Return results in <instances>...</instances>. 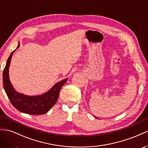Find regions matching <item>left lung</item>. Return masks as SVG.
<instances>
[{"label":"left lung","instance_id":"left-lung-1","mask_svg":"<svg viewBox=\"0 0 148 148\" xmlns=\"http://www.w3.org/2000/svg\"><path fill=\"white\" fill-rule=\"evenodd\" d=\"M96 118V119H97V117H95Z\"/></svg>","mask_w":148,"mask_h":148}]
</instances>
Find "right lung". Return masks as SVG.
Segmentation results:
<instances>
[{
	"label": "right lung",
	"instance_id": "right-lung-1",
	"mask_svg": "<svg viewBox=\"0 0 148 148\" xmlns=\"http://www.w3.org/2000/svg\"><path fill=\"white\" fill-rule=\"evenodd\" d=\"M19 46L20 44L18 43L17 48ZM15 51L11 53L8 58L6 66L3 71L4 90L12 105L20 112L29 115H43L48 112L56 103L61 88L66 82L67 79L58 82L48 92L41 95L28 96L17 92L11 84L8 76V69Z\"/></svg>",
	"mask_w": 148,
	"mask_h": 148
}]
</instances>
